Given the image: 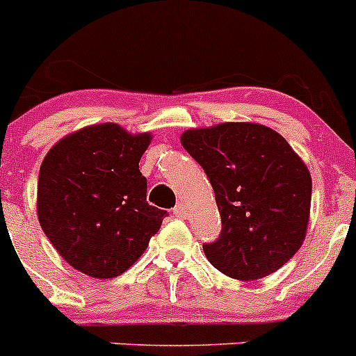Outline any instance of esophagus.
<instances>
[{
	"label": "esophagus",
	"mask_w": 356,
	"mask_h": 356,
	"mask_svg": "<svg viewBox=\"0 0 356 356\" xmlns=\"http://www.w3.org/2000/svg\"><path fill=\"white\" fill-rule=\"evenodd\" d=\"M186 213H188V210H186V207L182 205V203H179V205L174 209L175 217H186Z\"/></svg>",
	"instance_id": "1"
}]
</instances>
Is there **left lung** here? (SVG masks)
I'll return each instance as SVG.
<instances>
[{"mask_svg": "<svg viewBox=\"0 0 356 356\" xmlns=\"http://www.w3.org/2000/svg\"><path fill=\"white\" fill-rule=\"evenodd\" d=\"M181 144L216 193L222 229L203 243L210 264L245 282L280 270L308 229L312 175L301 158L280 134L257 123L186 130Z\"/></svg>", "mask_w": 356, "mask_h": 356, "instance_id": "1", "label": "left lung"}]
</instances>
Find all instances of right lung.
Returning a JSON list of instances; mask_svg holds the SVG:
<instances>
[{"mask_svg": "<svg viewBox=\"0 0 356 356\" xmlns=\"http://www.w3.org/2000/svg\"><path fill=\"white\" fill-rule=\"evenodd\" d=\"M149 134L116 123L85 127L58 140L38 179V219L60 257L94 278L127 271L158 233L167 210L149 205L139 161Z\"/></svg>", "mask_w": 356, "mask_h": 356, "instance_id": "right-lung-1", "label": "right lung"}]
</instances>
